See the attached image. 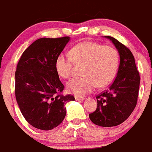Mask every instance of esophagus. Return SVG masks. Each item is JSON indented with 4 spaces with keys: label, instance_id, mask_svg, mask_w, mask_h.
I'll return each mask as SVG.
<instances>
[{
    "label": "esophagus",
    "instance_id": "1",
    "mask_svg": "<svg viewBox=\"0 0 152 152\" xmlns=\"http://www.w3.org/2000/svg\"><path fill=\"white\" fill-rule=\"evenodd\" d=\"M84 97H81V96H75V99L77 100V101H83L84 100Z\"/></svg>",
    "mask_w": 152,
    "mask_h": 152
}]
</instances>
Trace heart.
Wrapping results in <instances>:
<instances>
[{
    "instance_id": "b5f03b06",
    "label": "heart",
    "mask_w": 152,
    "mask_h": 152,
    "mask_svg": "<svg viewBox=\"0 0 152 152\" xmlns=\"http://www.w3.org/2000/svg\"><path fill=\"white\" fill-rule=\"evenodd\" d=\"M74 62L84 64L82 71L83 77L74 78L67 83L68 92L76 96L92 93L96 87H104L113 80L118 68V53L114 47L104 46L93 41H87L71 49L70 55L57 56L55 69L62 78L72 75Z\"/></svg>"
}]
</instances>
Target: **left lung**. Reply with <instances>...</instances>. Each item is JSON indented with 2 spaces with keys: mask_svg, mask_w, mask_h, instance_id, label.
Listing matches in <instances>:
<instances>
[{
  "mask_svg": "<svg viewBox=\"0 0 152 152\" xmlns=\"http://www.w3.org/2000/svg\"><path fill=\"white\" fill-rule=\"evenodd\" d=\"M104 37L112 42L120 56L115 80L109 88L97 96V108L89 115L90 121L98 126L110 127L127 119L136 105L140 77L131 51L110 36Z\"/></svg>",
  "mask_w": 152,
  "mask_h": 152,
  "instance_id": "obj_1",
  "label": "left lung"
}]
</instances>
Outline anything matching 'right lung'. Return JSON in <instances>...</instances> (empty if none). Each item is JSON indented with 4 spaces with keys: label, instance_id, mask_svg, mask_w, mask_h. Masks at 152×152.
I'll return each mask as SVG.
<instances>
[{
    "label": "right lung",
    "instance_id": "obj_1",
    "mask_svg": "<svg viewBox=\"0 0 152 152\" xmlns=\"http://www.w3.org/2000/svg\"><path fill=\"white\" fill-rule=\"evenodd\" d=\"M69 37L36 40L23 52L15 73V94L22 115L34 127L50 130L66 115L65 104L72 95L59 93L65 88L55 69V61Z\"/></svg>",
    "mask_w": 152,
    "mask_h": 152
}]
</instances>
